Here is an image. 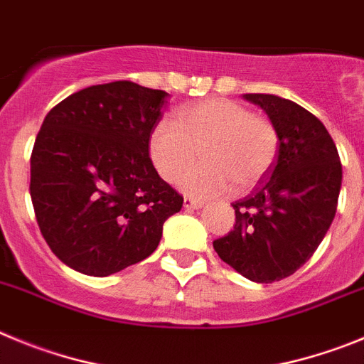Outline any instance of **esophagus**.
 <instances>
[{"mask_svg":"<svg viewBox=\"0 0 364 364\" xmlns=\"http://www.w3.org/2000/svg\"><path fill=\"white\" fill-rule=\"evenodd\" d=\"M183 205H185V208H201L203 201H198L194 198H185L183 199Z\"/></svg>","mask_w":364,"mask_h":364,"instance_id":"34e87169","label":"esophagus"}]
</instances>
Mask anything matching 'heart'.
Returning a JSON list of instances; mask_svg holds the SVG:
<instances>
[{
  "mask_svg": "<svg viewBox=\"0 0 364 364\" xmlns=\"http://www.w3.org/2000/svg\"><path fill=\"white\" fill-rule=\"evenodd\" d=\"M279 134L267 116L252 114L237 101L205 100L181 109L174 121L163 119L149 136V156L166 183L186 172L181 188L206 198L230 190H247L270 172L277 159Z\"/></svg>",
  "mask_w": 364,
  "mask_h": 364,
  "instance_id": "b5f03b06",
  "label": "heart"
}]
</instances>
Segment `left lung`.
I'll use <instances>...</instances> for the list:
<instances>
[{"label":"left lung","mask_w":364,"mask_h":364,"mask_svg":"<svg viewBox=\"0 0 364 364\" xmlns=\"http://www.w3.org/2000/svg\"><path fill=\"white\" fill-rule=\"evenodd\" d=\"M279 134L277 159L247 198L232 203L234 230L214 250L241 276L274 283L317 250L337 210L343 168L336 143L314 114L272 94H243Z\"/></svg>","instance_id":"1"}]
</instances>
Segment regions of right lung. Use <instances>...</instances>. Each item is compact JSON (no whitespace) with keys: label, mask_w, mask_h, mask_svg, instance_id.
<instances>
[{"label":"right lung","mask_w":364,"mask_h":364,"mask_svg":"<svg viewBox=\"0 0 364 364\" xmlns=\"http://www.w3.org/2000/svg\"><path fill=\"white\" fill-rule=\"evenodd\" d=\"M168 94L132 81L94 85L45 117L31 156V198L65 264L105 277L146 259L183 196L159 178L150 130Z\"/></svg>","instance_id":"1"}]
</instances>
